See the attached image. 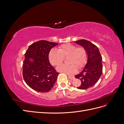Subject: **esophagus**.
<instances>
[{
    "label": "esophagus",
    "instance_id": "esophagus-1",
    "mask_svg": "<svg viewBox=\"0 0 124 124\" xmlns=\"http://www.w3.org/2000/svg\"><path fill=\"white\" fill-rule=\"evenodd\" d=\"M68 78L70 79V80H74L75 79V77L74 76H68Z\"/></svg>",
    "mask_w": 124,
    "mask_h": 124
}]
</instances>
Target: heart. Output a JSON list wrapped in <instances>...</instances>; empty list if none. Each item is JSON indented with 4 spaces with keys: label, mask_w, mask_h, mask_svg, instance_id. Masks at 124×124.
Segmentation results:
<instances>
[{
    "label": "heart",
    "mask_w": 124,
    "mask_h": 124,
    "mask_svg": "<svg viewBox=\"0 0 124 124\" xmlns=\"http://www.w3.org/2000/svg\"><path fill=\"white\" fill-rule=\"evenodd\" d=\"M67 57H68V63L70 64H61L57 67V70L66 75H71L77 71V67L80 68L84 65L87 60V53L83 47H77L74 44L67 43L60 46L58 50L51 49L48 54L49 62L54 66L59 65L64 58Z\"/></svg>",
    "instance_id": "b5f03b06"
}]
</instances>
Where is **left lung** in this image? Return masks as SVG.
Segmentation results:
<instances>
[{
    "label": "left lung",
    "mask_w": 124,
    "mask_h": 124,
    "mask_svg": "<svg viewBox=\"0 0 124 124\" xmlns=\"http://www.w3.org/2000/svg\"><path fill=\"white\" fill-rule=\"evenodd\" d=\"M74 42L82 46L87 53V63L83 70L75 78L81 81V85L77 88L86 89L94 85L102 74V57L97 46L90 41L82 39Z\"/></svg>",
    "instance_id": "1"
}]
</instances>
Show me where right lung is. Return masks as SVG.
Returning <instances> with one entry per match:
<instances>
[{
  "instance_id": "add662e5",
  "label": "right lung",
  "mask_w": 124,
  "mask_h": 124,
  "mask_svg": "<svg viewBox=\"0 0 124 124\" xmlns=\"http://www.w3.org/2000/svg\"><path fill=\"white\" fill-rule=\"evenodd\" d=\"M57 43L40 40L29 46L24 54L22 72L30 87L39 93H47L52 89L59 74L50 64L48 54Z\"/></svg>"
}]
</instances>
